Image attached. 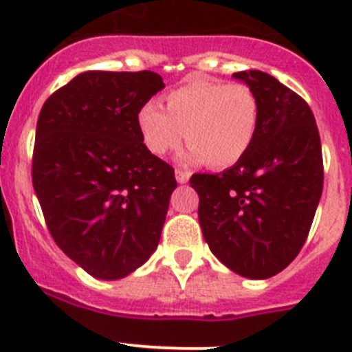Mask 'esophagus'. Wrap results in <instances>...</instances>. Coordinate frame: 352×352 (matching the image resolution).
<instances>
[{"label": "esophagus", "mask_w": 352, "mask_h": 352, "mask_svg": "<svg viewBox=\"0 0 352 352\" xmlns=\"http://www.w3.org/2000/svg\"><path fill=\"white\" fill-rule=\"evenodd\" d=\"M188 178H190V173H186V170H182V169H176V182L178 183H186L188 182Z\"/></svg>", "instance_id": "esophagus-1"}]
</instances>
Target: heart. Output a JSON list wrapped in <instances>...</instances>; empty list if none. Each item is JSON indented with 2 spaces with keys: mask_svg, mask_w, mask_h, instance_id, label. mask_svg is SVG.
<instances>
[{
  "mask_svg": "<svg viewBox=\"0 0 352 352\" xmlns=\"http://www.w3.org/2000/svg\"><path fill=\"white\" fill-rule=\"evenodd\" d=\"M166 102L167 111L148 102L138 114L142 142L153 155L176 149L186 133V162L223 169L238 164L256 139L259 102L247 84L192 79Z\"/></svg>",
  "mask_w": 352,
  "mask_h": 352,
  "instance_id": "1",
  "label": "heart"
}]
</instances>
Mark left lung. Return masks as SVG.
<instances>
[{"instance_id": "1", "label": "left lung", "mask_w": 352, "mask_h": 352, "mask_svg": "<svg viewBox=\"0 0 352 352\" xmlns=\"http://www.w3.org/2000/svg\"><path fill=\"white\" fill-rule=\"evenodd\" d=\"M259 102L256 139L220 174H194L199 223L217 259L263 280L300 254L322 194V151L309 104L270 74H232Z\"/></svg>"}]
</instances>
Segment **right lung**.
I'll list each match as a JSON object with an SVG mask.
<instances>
[{
    "label": "right lung",
    "instance_id": "1",
    "mask_svg": "<svg viewBox=\"0 0 352 352\" xmlns=\"http://www.w3.org/2000/svg\"><path fill=\"white\" fill-rule=\"evenodd\" d=\"M166 84L155 72H82L36 123L33 188L56 245L84 272L118 280L157 250L174 169L151 155L138 114Z\"/></svg>",
    "mask_w": 352,
    "mask_h": 352
}]
</instances>
